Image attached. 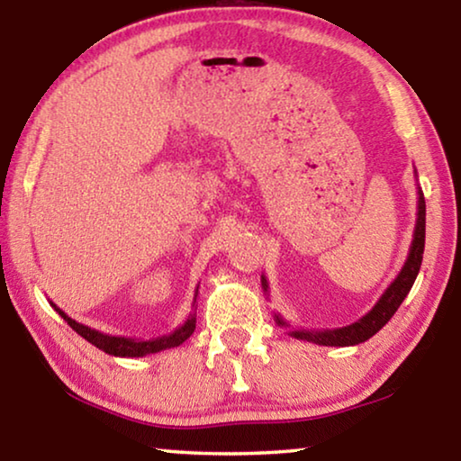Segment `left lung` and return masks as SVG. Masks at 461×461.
<instances>
[{
  "label": "left lung",
  "instance_id": "1",
  "mask_svg": "<svg viewBox=\"0 0 461 461\" xmlns=\"http://www.w3.org/2000/svg\"><path fill=\"white\" fill-rule=\"evenodd\" d=\"M417 173V170H415ZM417 223L415 231H412V241L409 248V256L404 260L402 268L393 283L378 299L376 305H374L368 313L357 319V321L349 323L346 327H338V330H291L288 321L280 313H275V321L278 327H288V335L294 339H305L311 343H317V346H333V348H346V346H357L366 339H370L374 333H378L382 327H384L390 317L396 313V309L401 307L404 296L409 294L411 286L415 285V278L419 275L420 262H423V252H425V197L420 186H417ZM262 288L264 293L268 294V280L262 275Z\"/></svg>",
  "mask_w": 461,
  "mask_h": 461
}]
</instances>
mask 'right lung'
<instances>
[{"label":"right lung","mask_w":461,"mask_h":461,"mask_svg":"<svg viewBox=\"0 0 461 461\" xmlns=\"http://www.w3.org/2000/svg\"><path fill=\"white\" fill-rule=\"evenodd\" d=\"M197 293H199V286L197 291H194L193 296V311L191 315L186 317V321L183 325H178L175 331H170L167 335H158V338H152V339H136V338H122V335H109L104 331H97V330H91L89 325H83V323H77L75 319L68 317L65 311L59 309L54 303L50 301V305L54 307V311L65 319V321L73 327V330L81 335V338L87 339L93 346L104 349L105 354L109 356H118V357H142L148 354H158V352H165V349L170 348H176L181 346L183 341H186L191 338V333L194 331V323H197V315H194V309H197Z\"/></svg>","instance_id":"right-lung-1"}]
</instances>
